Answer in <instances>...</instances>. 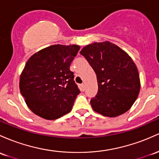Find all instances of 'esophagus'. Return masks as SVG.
<instances>
[{
	"label": "esophagus",
	"mask_w": 159,
	"mask_h": 159,
	"mask_svg": "<svg viewBox=\"0 0 159 159\" xmlns=\"http://www.w3.org/2000/svg\"><path fill=\"white\" fill-rule=\"evenodd\" d=\"M80 86V88H81V90H85V85H84V84H80L79 85Z\"/></svg>",
	"instance_id": "34e87169"
}]
</instances>
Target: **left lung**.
<instances>
[{"mask_svg": "<svg viewBox=\"0 0 159 159\" xmlns=\"http://www.w3.org/2000/svg\"><path fill=\"white\" fill-rule=\"evenodd\" d=\"M80 53L97 75L98 92L90 99L93 110L107 117L129 110L140 89L139 72L131 57L109 41L87 45Z\"/></svg>", "mask_w": 159, "mask_h": 159, "instance_id": "obj_1", "label": "left lung"}]
</instances>
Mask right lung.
<instances>
[{
  "instance_id": "1",
  "label": "right lung",
  "mask_w": 159,
  "mask_h": 159,
  "mask_svg": "<svg viewBox=\"0 0 159 159\" xmlns=\"http://www.w3.org/2000/svg\"><path fill=\"white\" fill-rule=\"evenodd\" d=\"M78 45H52L32 55L20 75V93L33 112L54 120L71 110L80 93L70 65Z\"/></svg>"
}]
</instances>
